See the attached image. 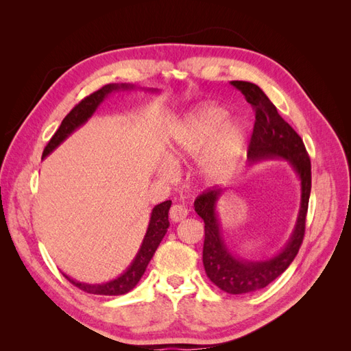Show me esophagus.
<instances>
[{"label":"esophagus","mask_w":351,"mask_h":351,"mask_svg":"<svg viewBox=\"0 0 351 351\" xmlns=\"http://www.w3.org/2000/svg\"><path fill=\"white\" fill-rule=\"evenodd\" d=\"M187 217V209L183 205H173L171 209H169V218L174 222L183 221Z\"/></svg>","instance_id":"1"}]
</instances>
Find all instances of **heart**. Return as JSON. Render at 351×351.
Masks as SVG:
<instances>
[{
    "label": "heart",
    "instance_id": "heart-1",
    "mask_svg": "<svg viewBox=\"0 0 351 351\" xmlns=\"http://www.w3.org/2000/svg\"><path fill=\"white\" fill-rule=\"evenodd\" d=\"M227 119V111L204 104L190 111L173 132L168 158L174 164L196 162L195 178L215 186L234 171L244 151L243 127Z\"/></svg>",
    "mask_w": 351,
    "mask_h": 351
}]
</instances>
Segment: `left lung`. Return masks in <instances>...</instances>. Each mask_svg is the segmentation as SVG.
Segmentation results:
<instances>
[{
  "label": "left lung",
  "instance_id": "obj_1",
  "mask_svg": "<svg viewBox=\"0 0 351 351\" xmlns=\"http://www.w3.org/2000/svg\"><path fill=\"white\" fill-rule=\"evenodd\" d=\"M254 110V125L250 137L247 156L250 162L262 159H287L300 178L302 199L300 210L293 234L285 247L268 261H246L234 256L222 239L217 215V202L224 190L206 189L195 200L196 214L205 222L204 267L208 278L218 289L230 294H246L265 289L290 267L303 243L307 206H309L312 171L311 158L307 155L302 137L278 114L275 105L258 84L243 80H232Z\"/></svg>",
  "mask_w": 351,
  "mask_h": 351
}]
</instances>
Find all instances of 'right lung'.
<instances>
[{"mask_svg":"<svg viewBox=\"0 0 351 351\" xmlns=\"http://www.w3.org/2000/svg\"><path fill=\"white\" fill-rule=\"evenodd\" d=\"M127 89H133L132 84H125V83H110L105 84L99 90L90 93L89 97L82 99L76 107H74L66 117L64 120L61 121V125L58 127V130L54 133V136L51 137V141L45 146L44 154H42V159H44L47 155H49L52 151L56 149L58 145L64 142L67 137L74 132L77 130L80 125L86 123L93 112L97 111L99 107V104L108 97V95L114 90H127ZM171 208V200H165L162 204L156 205L152 209L151 219H149V226H147L145 239L142 241V246L137 252L136 258L130 263V267L127 268L119 278H115L112 281L104 282V284H84L74 281L70 277L64 274V277L73 284L76 285L77 289L90 293V294H99V295H121L129 293L133 290L136 284L141 281L142 275L146 271L147 263L151 262L155 250L158 249L159 243L164 239L167 228L169 227V221H168V210Z\"/></svg>","mask_w":351,"mask_h":351,"instance_id":"add662e5","label":"right lung"}]
</instances>
